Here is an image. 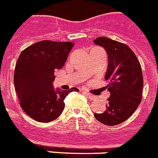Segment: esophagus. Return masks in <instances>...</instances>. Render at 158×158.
<instances>
[{
	"label": "esophagus",
	"mask_w": 158,
	"mask_h": 158,
	"mask_svg": "<svg viewBox=\"0 0 158 158\" xmlns=\"http://www.w3.org/2000/svg\"><path fill=\"white\" fill-rule=\"evenodd\" d=\"M84 95L87 96V98H88V99H90V100H95V99H96V97H95V95H92V94L91 93H87V92H84Z\"/></svg>",
	"instance_id": "34e87169"
}]
</instances>
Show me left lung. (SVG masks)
Masks as SVG:
<instances>
[{
	"label": "left lung",
	"instance_id": "left-lung-1",
	"mask_svg": "<svg viewBox=\"0 0 158 158\" xmlns=\"http://www.w3.org/2000/svg\"><path fill=\"white\" fill-rule=\"evenodd\" d=\"M94 42L103 46L108 53L105 79L109 82L107 87L111 93L107 109L94 116L102 124L117 125L128 120L141 101V67L136 54L126 44L105 37H99Z\"/></svg>",
	"mask_w": 158,
	"mask_h": 158
}]
</instances>
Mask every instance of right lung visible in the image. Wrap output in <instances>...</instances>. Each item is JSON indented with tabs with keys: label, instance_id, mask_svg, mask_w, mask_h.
<instances>
[{
	"label": "right lung",
	"instance_id": "right-lung-1",
	"mask_svg": "<svg viewBox=\"0 0 158 158\" xmlns=\"http://www.w3.org/2000/svg\"><path fill=\"white\" fill-rule=\"evenodd\" d=\"M74 46L71 42L43 40L28 46L20 54L14 82L21 108L32 119L42 123L56 120L64 110L68 91H54V71L63 67Z\"/></svg>",
	"mask_w": 158,
	"mask_h": 158
}]
</instances>
